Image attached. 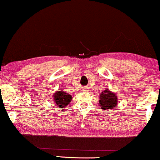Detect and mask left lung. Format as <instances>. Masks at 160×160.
<instances>
[{"label": "left lung", "instance_id": "obj_1", "mask_svg": "<svg viewBox=\"0 0 160 160\" xmlns=\"http://www.w3.org/2000/svg\"><path fill=\"white\" fill-rule=\"evenodd\" d=\"M117 95L108 89H104L99 96V106L102 110H110L117 106Z\"/></svg>", "mask_w": 160, "mask_h": 160}]
</instances>
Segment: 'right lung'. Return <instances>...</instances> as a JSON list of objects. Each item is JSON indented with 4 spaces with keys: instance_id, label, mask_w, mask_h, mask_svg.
<instances>
[{
    "instance_id": "right-lung-1",
    "label": "right lung",
    "mask_w": 160,
    "mask_h": 160,
    "mask_svg": "<svg viewBox=\"0 0 160 160\" xmlns=\"http://www.w3.org/2000/svg\"><path fill=\"white\" fill-rule=\"evenodd\" d=\"M52 98H53L54 106H56L59 108H63L68 106L73 97L62 89H60L53 94Z\"/></svg>"
}]
</instances>
